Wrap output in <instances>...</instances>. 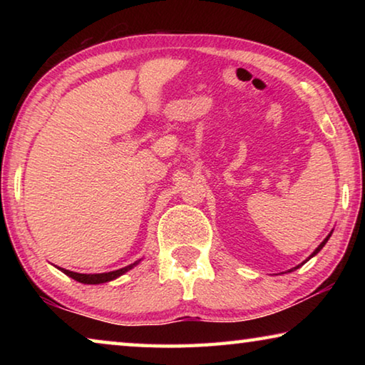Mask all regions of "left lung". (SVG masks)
Returning a JSON list of instances; mask_svg holds the SVG:
<instances>
[{"label":"left lung","mask_w":365,"mask_h":365,"mask_svg":"<svg viewBox=\"0 0 365 365\" xmlns=\"http://www.w3.org/2000/svg\"><path fill=\"white\" fill-rule=\"evenodd\" d=\"M330 235H331V233H330ZM330 235H329V237H327V238L324 240V242H322V243H320V245L317 246V248H316V251H314V252H312V255H311V257H314V256H316V255H317V252H319L320 250H322V248H324V246H325V243H327V242H329ZM311 257H309V259H311ZM306 261H307V259H306ZM306 261H304V262H306ZM304 262H302V264H304ZM298 267H299V265H296V267H294V269H289V272H292V270H296V269H298Z\"/></svg>","instance_id":"1"}]
</instances>
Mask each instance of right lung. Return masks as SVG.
I'll return each mask as SVG.
<instances>
[{
	"label": "right lung",
	"instance_id": "right-lung-1",
	"mask_svg": "<svg viewBox=\"0 0 365 365\" xmlns=\"http://www.w3.org/2000/svg\"><path fill=\"white\" fill-rule=\"evenodd\" d=\"M140 261L133 262L130 265H127V267H122L119 270H113V272H104V274H78V272H72V270H66V269H61L58 267L61 272H64L66 275H69L71 279L77 280L80 283H86V285H100V283H106L117 279V277H120L128 272L130 269H133L135 265H137Z\"/></svg>",
	"mask_w": 365,
	"mask_h": 365
}]
</instances>
